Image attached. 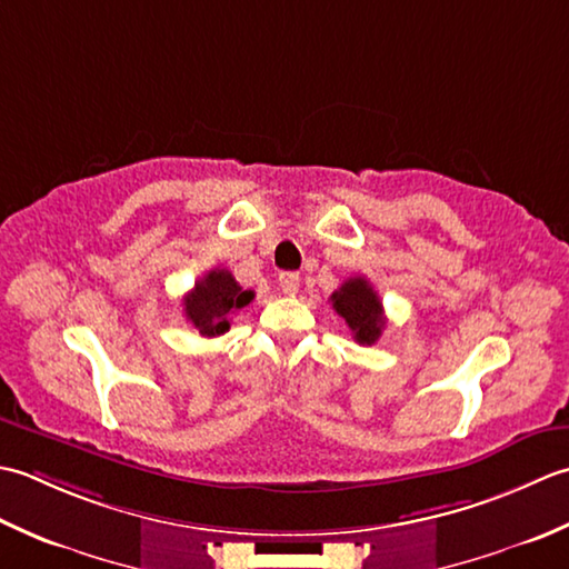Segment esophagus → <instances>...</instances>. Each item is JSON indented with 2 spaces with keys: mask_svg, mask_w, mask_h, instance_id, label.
Listing matches in <instances>:
<instances>
[{
  "mask_svg": "<svg viewBox=\"0 0 569 569\" xmlns=\"http://www.w3.org/2000/svg\"><path fill=\"white\" fill-rule=\"evenodd\" d=\"M280 289L284 295L295 297L299 292V274L297 272H282L280 274Z\"/></svg>",
  "mask_w": 569,
  "mask_h": 569,
  "instance_id": "1",
  "label": "esophagus"
}]
</instances>
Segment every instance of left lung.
Wrapping results in <instances>:
<instances>
[{
  "mask_svg": "<svg viewBox=\"0 0 569 569\" xmlns=\"http://www.w3.org/2000/svg\"><path fill=\"white\" fill-rule=\"evenodd\" d=\"M331 305L336 315L343 317L349 329L353 331V339L363 346H373L382 327H386V317H382V305L370 287L366 277H351L346 280L336 292L331 295Z\"/></svg>",
  "mask_w": 569,
  "mask_h": 569,
  "instance_id": "8db88e82",
  "label": "left lung"
}]
</instances>
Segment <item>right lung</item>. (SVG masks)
<instances>
[{
	"instance_id": "1",
	"label": "right lung",
	"mask_w": 569,
	"mask_h": 569,
	"mask_svg": "<svg viewBox=\"0 0 569 569\" xmlns=\"http://www.w3.org/2000/svg\"><path fill=\"white\" fill-rule=\"evenodd\" d=\"M252 299V289H242L228 270L216 268L183 297V315L201 336H220L230 329V317Z\"/></svg>"
}]
</instances>
